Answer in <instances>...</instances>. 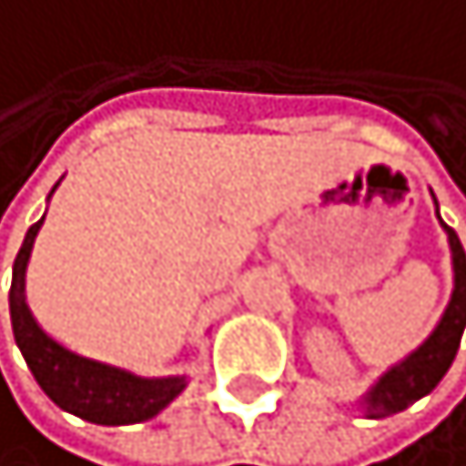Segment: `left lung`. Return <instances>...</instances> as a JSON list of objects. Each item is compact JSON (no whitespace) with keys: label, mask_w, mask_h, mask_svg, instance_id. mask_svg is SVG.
Returning <instances> with one entry per match:
<instances>
[{"label":"left lung","mask_w":466,"mask_h":466,"mask_svg":"<svg viewBox=\"0 0 466 466\" xmlns=\"http://www.w3.org/2000/svg\"><path fill=\"white\" fill-rule=\"evenodd\" d=\"M437 218H440V212H437ZM440 224H443V218H440ZM443 230L449 236V248H452V272H455L452 299H449L434 332L428 335L410 356L389 368L380 380L368 389V395L362 398V407L371 419L401 413L413 401H419V398H425L440 380H443V374L449 371V365H452V359L458 353V344H461L466 326V254L452 227L443 224Z\"/></svg>","instance_id":"left-lung-1"}]
</instances>
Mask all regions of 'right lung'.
Segmentation results:
<instances>
[{
    "label": "right lung",
    "instance_id": "add662e5",
    "mask_svg": "<svg viewBox=\"0 0 466 466\" xmlns=\"http://www.w3.org/2000/svg\"><path fill=\"white\" fill-rule=\"evenodd\" d=\"M41 224L44 218L32 224L20 245L8 293L14 341L35 380L56 407L95 425H134L158 416L185 389V377H137L125 368L71 353L68 347L53 341L32 317L26 305V263Z\"/></svg>",
    "mask_w": 466,
    "mask_h": 466
}]
</instances>
